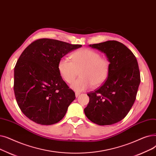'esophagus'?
I'll return each instance as SVG.
<instances>
[{
	"instance_id": "1",
	"label": "esophagus",
	"mask_w": 156,
	"mask_h": 156,
	"mask_svg": "<svg viewBox=\"0 0 156 156\" xmlns=\"http://www.w3.org/2000/svg\"><path fill=\"white\" fill-rule=\"evenodd\" d=\"M76 97H78V96H79V95L80 94V93H79V92H76Z\"/></svg>"
}]
</instances>
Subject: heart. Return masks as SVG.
I'll list each match as a JSON object with an SVG mask.
<instances>
[{"instance_id": "1", "label": "heart", "mask_w": 156, "mask_h": 156, "mask_svg": "<svg viewBox=\"0 0 156 156\" xmlns=\"http://www.w3.org/2000/svg\"><path fill=\"white\" fill-rule=\"evenodd\" d=\"M71 61L66 58H61L58 69L61 77L69 84L72 83L79 74L80 77L71 85L76 91H82L101 86L107 80L110 71V63L106 58L95 50L82 48L73 51Z\"/></svg>"}]
</instances>
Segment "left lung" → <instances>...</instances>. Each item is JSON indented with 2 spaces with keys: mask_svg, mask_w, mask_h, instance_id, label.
Wrapping results in <instances>:
<instances>
[{
  "mask_svg": "<svg viewBox=\"0 0 156 156\" xmlns=\"http://www.w3.org/2000/svg\"><path fill=\"white\" fill-rule=\"evenodd\" d=\"M90 46L106 55L110 71L104 84L87 93L90 101L84 113L98 125L113 124L123 119L134 104L140 83L138 64L132 52L118 41H108Z\"/></svg>",
  "mask_w": 156,
  "mask_h": 156,
  "instance_id": "1",
  "label": "left lung"
}]
</instances>
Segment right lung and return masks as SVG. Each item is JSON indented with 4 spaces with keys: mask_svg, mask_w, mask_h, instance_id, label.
<instances>
[{
    "mask_svg": "<svg viewBox=\"0 0 156 156\" xmlns=\"http://www.w3.org/2000/svg\"><path fill=\"white\" fill-rule=\"evenodd\" d=\"M81 46L40 39L21 53L14 67V91L21 112L30 119L51 125L63 118L76 95L61 77L58 65L63 56Z\"/></svg>",
    "mask_w": 156,
    "mask_h": 156,
    "instance_id": "obj_1",
    "label": "right lung"
}]
</instances>
